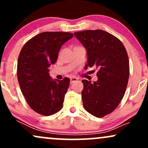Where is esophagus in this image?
Wrapping results in <instances>:
<instances>
[{
	"mask_svg": "<svg viewBox=\"0 0 148 148\" xmlns=\"http://www.w3.org/2000/svg\"><path fill=\"white\" fill-rule=\"evenodd\" d=\"M77 78H76V77H71L70 78V84H72V83H74V81H77Z\"/></svg>",
	"mask_w": 148,
	"mask_h": 148,
	"instance_id": "1",
	"label": "esophagus"
}]
</instances>
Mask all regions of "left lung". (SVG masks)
<instances>
[{
  "label": "left lung",
  "mask_w": 148,
  "mask_h": 148,
  "mask_svg": "<svg viewBox=\"0 0 148 148\" xmlns=\"http://www.w3.org/2000/svg\"><path fill=\"white\" fill-rule=\"evenodd\" d=\"M87 51L88 67H96L97 81L83 80L85 109L97 118L109 114L123 99L128 84L130 62L125 47L114 35L102 30L74 33Z\"/></svg>",
  "instance_id": "1"
}]
</instances>
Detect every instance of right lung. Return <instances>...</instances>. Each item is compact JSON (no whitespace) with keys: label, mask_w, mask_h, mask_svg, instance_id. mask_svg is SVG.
Here are the masks:
<instances>
[{"label":"right lung","mask_w":148,"mask_h":148,"mask_svg":"<svg viewBox=\"0 0 148 148\" xmlns=\"http://www.w3.org/2000/svg\"><path fill=\"white\" fill-rule=\"evenodd\" d=\"M73 35L66 32H44L28 40L20 52L18 84L28 104L37 113L49 116L62 108L70 80H53L49 67L56 62L61 47Z\"/></svg>","instance_id":"obj_1"}]
</instances>
